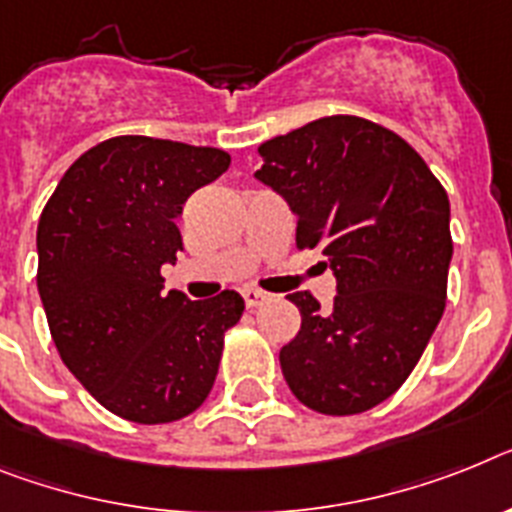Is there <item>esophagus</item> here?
<instances>
[{
	"mask_svg": "<svg viewBox=\"0 0 512 512\" xmlns=\"http://www.w3.org/2000/svg\"><path fill=\"white\" fill-rule=\"evenodd\" d=\"M242 296H244V304H247L249 309L260 307V304L268 302L270 299V294H265V291H260V289H244Z\"/></svg>",
	"mask_w": 512,
	"mask_h": 512,
	"instance_id": "1",
	"label": "esophagus"
}]
</instances>
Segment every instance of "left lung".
<instances>
[{
  "label": "left lung",
  "instance_id": "obj_1",
  "mask_svg": "<svg viewBox=\"0 0 512 512\" xmlns=\"http://www.w3.org/2000/svg\"><path fill=\"white\" fill-rule=\"evenodd\" d=\"M257 182L296 216V244L336 276L333 307L289 294L302 328L281 349L312 411L362 414L401 388L445 309L450 200L403 137L362 117H322L260 145Z\"/></svg>",
  "mask_w": 512,
  "mask_h": 512
}]
</instances>
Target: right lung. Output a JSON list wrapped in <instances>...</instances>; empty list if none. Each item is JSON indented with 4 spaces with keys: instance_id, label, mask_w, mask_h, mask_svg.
<instances>
[{
    "instance_id": "1",
    "label": "right lung",
    "mask_w": 512,
    "mask_h": 512,
    "mask_svg": "<svg viewBox=\"0 0 512 512\" xmlns=\"http://www.w3.org/2000/svg\"><path fill=\"white\" fill-rule=\"evenodd\" d=\"M218 148L122 135L77 158L38 221V294L62 362L111 414L166 424L192 414L218 375L244 299L163 291L184 249L187 197L229 169Z\"/></svg>"
}]
</instances>
